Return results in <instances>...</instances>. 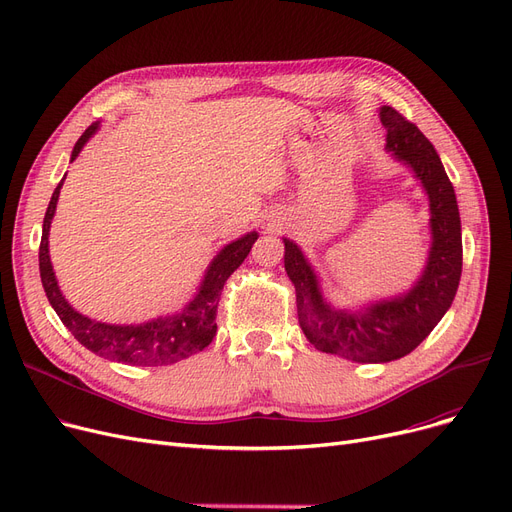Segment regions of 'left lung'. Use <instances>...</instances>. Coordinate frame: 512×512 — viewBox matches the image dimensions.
Segmentation results:
<instances>
[{"label": "left lung", "instance_id": "8db88e82", "mask_svg": "<svg viewBox=\"0 0 512 512\" xmlns=\"http://www.w3.org/2000/svg\"><path fill=\"white\" fill-rule=\"evenodd\" d=\"M386 149L414 170L431 208V252L410 292L340 311L325 302L319 279L298 245L285 243V271L296 288L298 323L317 351L357 363H386L410 355L454 302L462 275V229L452 182L428 138L393 107L380 109Z\"/></svg>", "mask_w": 512, "mask_h": 512}]
</instances>
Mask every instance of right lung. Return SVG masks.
<instances>
[{"label":"right lung","mask_w":512,"mask_h":512,"mask_svg":"<svg viewBox=\"0 0 512 512\" xmlns=\"http://www.w3.org/2000/svg\"><path fill=\"white\" fill-rule=\"evenodd\" d=\"M96 130L98 121L79 136L71 153V161L79 155L81 149H84V145ZM63 180H60L58 187L54 189L44 216L42 243H39V275H42L44 292L52 304V309L56 311L60 321L65 323L67 330L75 336V340L79 344H84L88 351H92L98 357L128 365H172L206 349L216 336V309L224 283H227L233 271L239 269V264L245 260V256L250 254L254 241L258 239V233L252 231L239 237L237 241L224 245L212 260L206 275H203L199 292L180 313L157 317L140 325L100 323L90 317H84L73 309L65 300L63 292H60L58 281L52 271V262L48 254V235L56 212V201L60 189H63Z\"/></svg>","instance_id":"add662e5"}]
</instances>
